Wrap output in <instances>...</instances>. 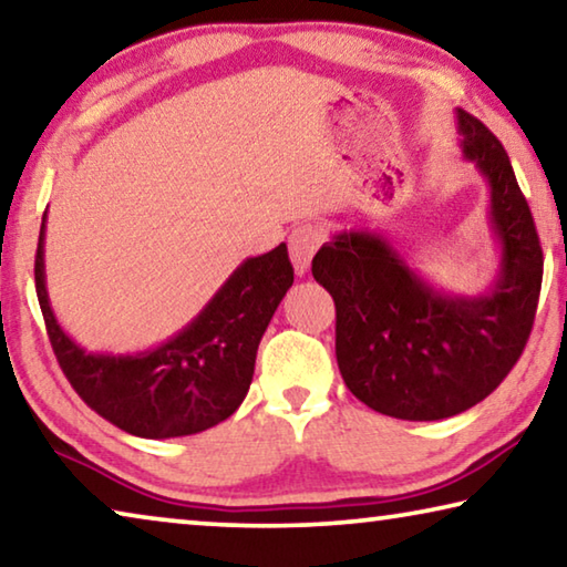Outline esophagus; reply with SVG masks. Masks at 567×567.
<instances>
[{
  "label": "esophagus",
  "mask_w": 567,
  "mask_h": 567,
  "mask_svg": "<svg viewBox=\"0 0 567 567\" xmlns=\"http://www.w3.org/2000/svg\"><path fill=\"white\" fill-rule=\"evenodd\" d=\"M322 231L316 224H300V227L292 229L290 235V259L295 265V272L308 275L312 257H316L318 247L322 245Z\"/></svg>",
  "instance_id": "esophagus-1"
}]
</instances>
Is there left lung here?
Here are the masks:
<instances>
[{"instance_id": "8db88e82", "label": "left lung", "mask_w": 567, "mask_h": 567, "mask_svg": "<svg viewBox=\"0 0 567 567\" xmlns=\"http://www.w3.org/2000/svg\"><path fill=\"white\" fill-rule=\"evenodd\" d=\"M456 133L489 194L499 265L487 290H442L371 229L338 231L312 259V277L336 300L346 385L365 406L403 421L449 419L487 399L523 353L540 298V239L505 148L460 107Z\"/></svg>"}]
</instances>
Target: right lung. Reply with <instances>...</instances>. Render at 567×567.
<instances>
[{"label":"right lung","instance_id":"obj_1","mask_svg":"<svg viewBox=\"0 0 567 567\" xmlns=\"http://www.w3.org/2000/svg\"><path fill=\"white\" fill-rule=\"evenodd\" d=\"M42 217L34 285L58 363L78 396L141 439L192 436L229 419L245 401L259 340L292 287L287 245L247 257L192 322L164 343L138 353H93L58 322L44 277Z\"/></svg>","mask_w":567,"mask_h":567}]
</instances>
